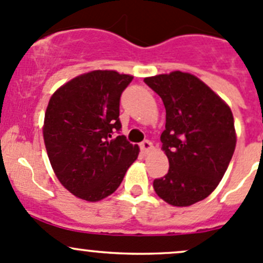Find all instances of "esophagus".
Here are the masks:
<instances>
[{"instance_id": "1", "label": "esophagus", "mask_w": 263, "mask_h": 263, "mask_svg": "<svg viewBox=\"0 0 263 263\" xmlns=\"http://www.w3.org/2000/svg\"><path fill=\"white\" fill-rule=\"evenodd\" d=\"M140 148H141V150L144 151V153H147L148 150H151V148H153V144H151V142L148 141V140H144V141H142L141 144H140Z\"/></svg>"}]
</instances>
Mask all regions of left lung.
<instances>
[{"instance_id": "1", "label": "left lung", "mask_w": 263, "mask_h": 263, "mask_svg": "<svg viewBox=\"0 0 263 263\" xmlns=\"http://www.w3.org/2000/svg\"><path fill=\"white\" fill-rule=\"evenodd\" d=\"M165 107L161 134L169 171L153 183L156 195L173 206H191L217 187L234 154L230 108L205 82L174 71L145 79Z\"/></svg>"}]
</instances>
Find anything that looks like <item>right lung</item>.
Here are the masks:
<instances>
[{
    "mask_svg": "<svg viewBox=\"0 0 263 263\" xmlns=\"http://www.w3.org/2000/svg\"><path fill=\"white\" fill-rule=\"evenodd\" d=\"M132 76L91 71L61 86L49 99L43 137L66 190L95 202L112 195L137 159L139 146L119 135V100Z\"/></svg>",
    "mask_w": 263,
    "mask_h": 263,
    "instance_id": "1",
    "label": "right lung"
}]
</instances>
